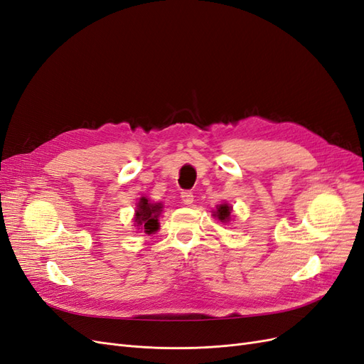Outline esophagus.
<instances>
[{
	"label": "esophagus",
	"instance_id": "esophagus-1",
	"mask_svg": "<svg viewBox=\"0 0 364 364\" xmlns=\"http://www.w3.org/2000/svg\"><path fill=\"white\" fill-rule=\"evenodd\" d=\"M181 197H182V202H183L185 205H193L194 196H193L191 191H182V193H181Z\"/></svg>",
	"mask_w": 364,
	"mask_h": 364
}]
</instances>
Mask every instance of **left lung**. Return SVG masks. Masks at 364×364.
Segmentation results:
<instances>
[{
  "mask_svg": "<svg viewBox=\"0 0 364 364\" xmlns=\"http://www.w3.org/2000/svg\"><path fill=\"white\" fill-rule=\"evenodd\" d=\"M213 215H214V217H217V218L220 220V222L228 223L229 220H230V217H232V206L228 205V203H222V205H218Z\"/></svg>",
  "mask_w": 364,
  "mask_h": 364,
  "instance_id": "8db88e82",
  "label": "left lung"
}]
</instances>
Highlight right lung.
Returning a JSON list of instances; mask_svg holds the SVG:
<instances>
[{
  "mask_svg": "<svg viewBox=\"0 0 364 364\" xmlns=\"http://www.w3.org/2000/svg\"><path fill=\"white\" fill-rule=\"evenodd\" d=\"M162 203H153L147 197H141L136 203V211L134 222L135 226L146 234H155L159 229V215L162 213Z\"/></svg>",
  "mask_w": 364,
  "mask_h": 364,
  "instance_id": "right-lung-1",
  "label": "right lung"
}]
</instances>
